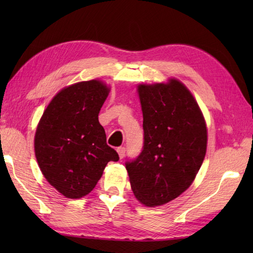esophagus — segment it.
<instances>
[{"label": "esophagus", "mask_w": 253, "mask_h": 253, "mask_svg": "<svg viewBox=\"0 0 253 253\" xmlns=\"http://www.w3.org/2000/svg\"><path fill=\"white\" fill-rule=\"evenodd\" d=\"M117 153H118V155H120V158H121V159H123L124 157H125L126 149L124 148V147H120V148H117Z\"/></svg>", "instance_id": "1"}]
</instances>
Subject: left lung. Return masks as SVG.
Listing matches in <instances>:
<instances>
[{
    "mask_svg": "<svg viewBox=\"0 0 253 253\" xmlns=\"http://www.w3.org/2000/svg\"><path fill=\"white\" fill-rule=\"evenodd\" d=\"M143 115V148L125 163L133 195L147 207L168 203L195 180L207 152L202 112L177 79L139 84Z\"/></svg>",
    "mask_w": 253,
    "mask_h": 253,
    "instance_id": "1",
    "label": "left lung"
}]
</instances>
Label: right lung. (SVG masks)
Returning a JSON list of instances; mask_svg holds the SVG:
<instances>
[{"label":"right lung","instance_id":"right-lung-1","mask_svg":"<svg viewBox=\"0 0 253 253\" xmlns=\"http://www.w3.org/2000/svg\"><path fill=\"white\" fill-rule=\"evenodd\" d=\"M109 92L100 80L74 84L52 99L38 124V164L49 184L66 198L87 196L106 164L120 160L106 144L98 117Z\"/></svg>","mask_w":253,"mask_h":253}]
</instances>
